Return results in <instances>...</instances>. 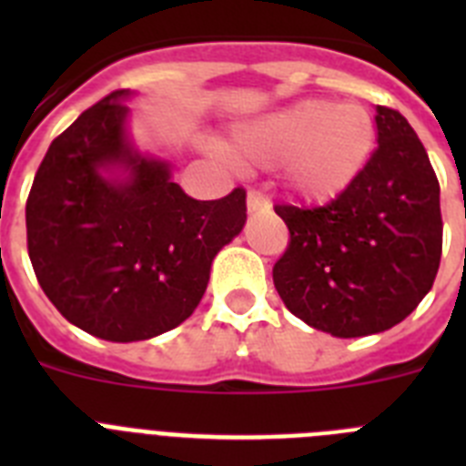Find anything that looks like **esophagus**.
Instances as JSON below:
<instances>
[{"mask_svg": "<svg viewBox=\"0 0 466 466\" xmlns=\"http://www.w3.org/2000/svg\"><path fill=\"white\" fill-rule=\"evenodd\" d=\"M268 208V198L263 196L258 191H249L247 193V209L249 212H261V209Z\"/></svg>", "mask_w": 466, "mask_h": 466, "instance_id": "esophagus-1", "label": "esophagus"}]
</instances>
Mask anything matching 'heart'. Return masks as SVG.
I'll list each match as a JSON object with an SVG mask.
<instances>
[{"instance_id": "heart-1", "label": "heart", "mask_w": 466, "mask_h": 466, "mask_svg": "<svg viewBox=\"0 0 466 466\" xmlns=\"http://www.w3.org/2000/svg\"><path fill=\"white\" fill-rule=\"evenodd\" d=\"M376 123L360 105L303 100L247 123L228 154L242 163L278 166L291 191L308 203L340 196L371 160Z\"/></svg>"}]
</instances>
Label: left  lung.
<instances>
[{"label": "left lung", "instance_id": "1", "mask_svg": "<svg viewBox=\"0 0 466 466\" xmlns=\"http://www.w3.org/2000/svg\"><path fill=\"white\" fill-rule=\"evenodd\" d=\"M378 149L324 208L275 205L289 245L273 268L284 306L317 331L360 339L418 308L441 261L439 179L410 123L376 106Z\"/></svg>", "mask_w": 466, "mask_h": 466}]
</instances>
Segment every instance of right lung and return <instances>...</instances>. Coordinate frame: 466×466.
Returning a JSON list of instances; mask_svg holds the SVG:
<instances>
[{
	"label": "right lung",
	"mask_w": 466,
	"mask_h": 466,
	"mask_svg": "<svg viewBox=\"0 0 466 466\" xmlns=\"http://www.w3.org/2000/svg\"><path fill=\"white\" fill-rule=\"evenodd\" d=\"M130 90H114L57 135L25 221L41 289L60 315L114 343L149 340L193 315L209 268L247 221L245 188L196 200L167 160L127 133Z\"/></svg>",
	"instance_id": "add662e5"
}]
</instances>
